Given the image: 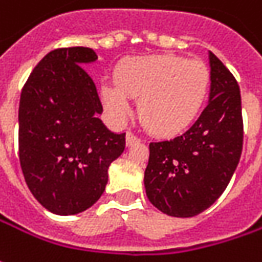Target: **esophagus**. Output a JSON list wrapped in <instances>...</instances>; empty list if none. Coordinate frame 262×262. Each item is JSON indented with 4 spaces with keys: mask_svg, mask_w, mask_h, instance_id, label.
<instances>
[{
    "mask_svg": "<svg viewBox=\"0 0 262 262\" xmlns=\"http://www.w3.org/2000/svg\"><path fill=\"white\" fill-rule=\"evenodd\" d=\"M139 142H141V139H139L136 135H133L132 132H127V133H126V145H127V146H132V145Z\"/></svg>",
    "mask_w": 262,
    "mask_h": 262,
    "instance_id": "obj_1",
    "label": "esophagus"
}]
</instances>
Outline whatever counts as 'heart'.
<instances>
[{"label":"heart","mask_w":262,"mask_h":262,"mask_svg":"<svg viewBox=\"0 0 262 262\" xmlns=\"http://www.w3.org/2000/svg\"><path fill=\"white\" fill-rule=\"evenodd\" d=\"M116 85L101 86V98L119 121L132 114L130 99H139V119L149 132L173 136L196 119L210 86V70L201 60L174 54L136 57L121 64Z\"/></svg>","instance_id":"obj_1"}]
</instances>
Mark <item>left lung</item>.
I'll use <instances>...</instances> for the list:
<instances>
[{"label":"left lung","instance_id":"1","mask_svg":"<svg viewBox=\"0 0 262 262\" xmlns=\"http://www.w3.org/2000/svg\"><path fill=\"white\" fill-rule=\"evenodd\" d=\"M210 101L198 120L170 141L149 143L146 196L171 217H193L227 188L244 143L241 91L234 76L212 54Z\"/></svg>","mask_w":262,"mask_h":262}]
</instances>
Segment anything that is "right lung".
Segmentation results:
<instances>
[{
	"label": "right lung",
	"instance_id": "add662e5",
	"mask_svg": "<svg viewBox=\"0 0 262 262\" xmlns=\"http://www.w3.org/2000/svg\"><path fill=\"white\" fill-rule=\"evenodd\" d=\"M91 48L48 52L23 86L18 105V158L32 195L58 215L91 208L104 193L110 164L124 151L126 133L107 129L102 105L83 64Z\"/></svg>",
	"mask_w": 262,
	"mask_h": 262
}]
</instances>
